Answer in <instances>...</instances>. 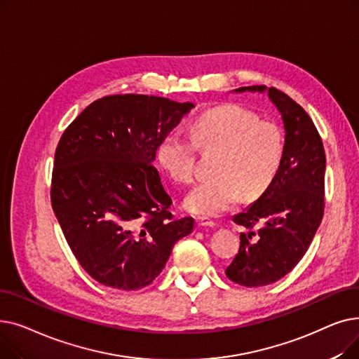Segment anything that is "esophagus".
Masks as SVG:
<instances>
[{
	"label": "esophagus",
	"instance_id": "34e87169",
	"mask_svg": "<svg viewBox=\"0 0 359 359\" xmlns=\"http://www.w3.org/2000/svg\"><path fill=\"white\" fill-rule=\"evenodd\" d=\"M196 224H198V227H203V229H212V227H215V222L208 219V218H198Z\"/></svg>",
	"mask_w": 359,
	"mask_h": 359
}]
</instances>
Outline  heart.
Returning a JSON list of instances; mask_svg holds the SVG:
<instances>
[{
	"label": "heart",
	"instance_id": "obj_1",
	"mask_svg": "<svg viewBox=\"0 0 359 359\" xmlns=\"http://www.w3.org/2000/svg\"><path fill=\"white\" fill-rule=\"evenodd\" d=\"M192 140L173 130L157 147V160L177 183L195 177L196 147L215 151L214 177L199 183L186 196L184 208L201 217L227 211L243 196L253 201L275 180L285 151L280 126L260 121L257 113L240 104H221L205 110L191 125Z\"/></svg>",
	"mask_w": 359,
	"mask_h": 359
}]
</instances>
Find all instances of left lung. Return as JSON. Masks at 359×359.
<instances>
[{"instance_id":"left-lung-1","label":"left lung","mask_w":359,"mask_h":359,"mask_svg":"<svg viewBox=\"0 0 359 359\" xmlns=\"http://www.w3.org/2000/svg\"><path fill=\"white\" fill-rule=\"evenodd\" d=\"M234 91H268L285 129L284 158L275 180L246 211L233 217L249 231L240 233V250L225 275L253 288L284 278L309 250L325 211L326 154L311 118L285 93L265 86Z\"/></svg>"}]
</instances>
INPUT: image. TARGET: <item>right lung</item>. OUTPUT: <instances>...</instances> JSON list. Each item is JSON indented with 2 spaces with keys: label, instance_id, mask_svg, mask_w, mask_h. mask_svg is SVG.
I'll return each mask as SVG.
<instances>
[{
  "label": "right lung",
  "instance_id": "obj_1",
  "mask_svg": "<svg viewBox=\"0 0 359 359\" xmlns=\"http://www.w3.org/2000/svg\"><path fill=\"white\" fill-rule=\"evenodd\" d=\"M194 103L145 94L93 102L55 151L50 202L84 271L125 291L149 285L194 218L175 219L172 198L153 165L161 138Z\"/></svg>",
  "mask_w": 359,
  "mask_h": 359
}]
</instances>
